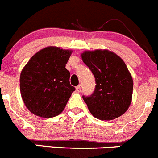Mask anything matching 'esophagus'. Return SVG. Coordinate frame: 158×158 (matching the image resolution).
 Instances as JSON below:
<instances>
[{
    "mask_svg": "<svg viewBox=\"0 0 158 158\" xmlns=\"http://www.w3.org/2000/svg\"><path fill=\"white\" fill-rule=\"evenodd\" d=\"M81 90V84H79L77 87H76V90H77V92H80Z\"/></svg>",
    "mask_w": 158,
    "mask_h": 158,
    "instance_id": "1",
    "label": "esophagus"
}]
</instances>
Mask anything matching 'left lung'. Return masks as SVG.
<instances>
[{
  "mask_svg": "<svg viewBox=\"0 0 158 158\" xmlns=\"http://www.w3.org/2000/svg\"><path fill=\"white\" fill-rule=\"evenodd\" d=\"M84 63L95 78V89L82 98L94 117L110 121L125 113L132 99L133 80L122 59L107 50L85 51Z\"/></svg>",
  "mask_w": 158,
  "mask_h": 158,
  "instance_id": "left-lung-1",
  "label": "left lung"
}]
</instances>
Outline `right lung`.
<instances>
[{"instance_id": "add662e5", "label": "right lung", "mask_w": 158, "mask_h": 158, "mask_svg": "<svg viewBox=\"0 0 158 158\" xmlns=\"http://www.w3.org/2000/svg\"><path fill=\"white\" fill-rule=\"evenodd\" d=\"M72 51L48 47L29 60L20 77V90L27 108L37 116L54 118L64 109L75 87L65 68Z\"/></svg>"}]
</instances>
